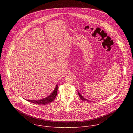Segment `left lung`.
Masks as SVG:
<instances>
[{
	"label": "left lung",
	"mask_w": 133,
	"mask_h": 133,
	"mask_svg": "<svg viewBox=\"0 0 133 133\" xmlns=\"http://www.w3.org/2000/svg\"><path fill=\"white\" fill-rule=\"evenodd\" d=\"M78 95H79V97L80 98V99H81V100H83V101H91L90 100H88V99H85V98H84V97H83V96H82V95H81L80 93H79V92H78Z\"/></svg>",
	"instance_id": "8db88e82"
}]
</instances>
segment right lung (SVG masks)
Returning <instances> with one entry per match:
<instances>
[{
	"instance_id": "right-lung-1",
	"label": "right lung",
	"mask_w": 133,
	"mask_h": 133,
	"mask_svg": "<svg viewBox=\"0 0 133 133\" xmlns=\"http://www.w3.org/2000/svg\"><path fill=\"white\" fill-rule=\"evenodd\" d=\"M57 90H58V85H56L55 87V89L52 92V93L46 97L39 99V100H26L29 102H30L31 103H34V104H46L49 103H51L52 102L55 98H56L57 96Z\"/></svg>"
}]
</instances>
